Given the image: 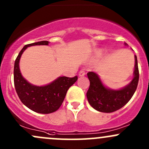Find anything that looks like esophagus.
<instances>
[{
	"label": "esophagus",
	"mask_w": 149,
	"mask_h": 149,
	"mask_svg": "<svg viewBox=\"0 0 149 149\" xmlns=\"http://www.w3.org/2000/svg\"><path fill=\"white\" fill-rule=\"evenodd\" d=\"M79 76H85V70H84V69H81L79 71Z\"/></svg>",
	"instance_id": "34e87169"
}]
</instances>
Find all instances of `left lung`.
<instances>
[{
	"label": "left lung",
	"instance_id": "obj_1",
	"mask_svg": "<svg viewBox=\"0 0 149 149\" xmlns=\"http://www.w3.org/2000/svg\"><path fill=\"white\" fill-rule=\"evenodd\" d=\"M87 76L90 81V86L86 96L91 106L100 112L116 111L130 101L136 90L139 79L137 57L135 56L134 79L129 84L120 90H113L104 86L99 76L94 72H88Z\"/></svg>",
	"mask_w": 149,
	"mask_h": 149
}]
</instances>
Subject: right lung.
<instances>
[{
	"label": "right lung",
	"mask_w": 149,
	"mask_h": 149,
	"mask_svg": "<svg viewBox=\"0 0 149 149\" xmlns=\"http://www.w3.org/2000/svg\"><path fill=\"white\" fill-rule=\"evenodd\" d=\"M47 40L26 45L17 56L14 64V86L21 102L29 109L39 113H51L60 108L68 88L77 81L78 77L61 76L51 84L43 86H37L28 82L22 76L19 68L21 55L29 46L48 45Z\"/></svg>",
	"instance_id": "right-lung-1"
}]
</instances>
